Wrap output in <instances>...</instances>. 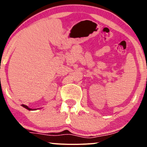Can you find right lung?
<instances>
[{
	"mask_svg": "<svg viewBox=\"0 0 147 147\" xmlns=\"http://www.w3.org/2000/svg\"><path fill=\"white\" fill-rule=\"evenodd\" d=\"M22 106H23V107H24V108H25V109H28V110H29V111H32V110H36V109H30V108H29L28 107V106H26V105H24V104H22Z\"/></svg>",
	"mask_w": 147,
	"mask_h": 147,
	"instance_id": "1",
	"label": "right lung"
}]
</instances>
